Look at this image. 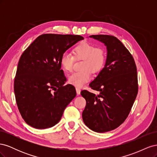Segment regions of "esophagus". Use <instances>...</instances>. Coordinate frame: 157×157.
Masks as SVG:
<instances>
[{
    "label": "esophagus",
    "instance_id": "34e87169",
    "mask_svg": "<svg viewBox=\"0 0 157 157\" xmlns=\"http://www.w3.org/2000/svg\"><path fill=\"white\" fill-rule=\"evenodd\" d=\"M76 91H77V94L78 95H80V92H81V90H80L79 88L77 87V88H76Z\"/></svg>",
    "mask_w": 157,
    "mask_h": 157
}]
</instances>
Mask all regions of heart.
<instances>
[{
    "mask_svg": "<svg viewBox=\"0 0 157 157\" xmlns=\"http://www.w3.org/2000/svg\"><path fill=\"white\" fill-rule=\"evenodd\" d=\"M73 52L75 57L68 52H64L61 55L60 63L64 70L71 71L73 69L75 58L83 60L80 67L82 71L73 73L68 77L70 84L82 87L91 79V71L96 73L103 68L107 58L106 52L102 47H96L88 42H82L75 47Z\"/></svg>",
    "mask_w": 157,
    "mask_h": 157,
    "instance_id": "1",
    "label": "heart"
}]
</instances>
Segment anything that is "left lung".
Returning <instances> with one entry per match:
<instances>
[{"label": "left lung", "mask_w": 157, "mask_h": 157, "mask_svg": "<svg viewBox=\"0 0 157 157\" xmlns=\"http://www.w3.org/2000/svg\"><path fill=\"white\" fill-rule=\"evenodd\" d=\"M107 48L105 64L90 84L98 95L82 90L86 105L82 119L90 129L103 133L113 130L124 122L138 92L137 68L130 52L117 37L91 35Z\"/></svg>", "instance_id": "8db88e82"}]
</instances>
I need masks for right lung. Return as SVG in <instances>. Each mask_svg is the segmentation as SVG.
Wrapping results in <instances>:
<instances>
[{
    "instance_id": "obj_1",
    "label": "right lung",
    "mask_w": 157,
    "mask_h": 157,
    "mask_svg": "<svg viewBox=\"0 0 157 157\" xmlns=\"http://www.w3.org/2000/svg\"><path fill=\"white\" fill-rule=\"evenodd\" d=\"M83 39L80 35L44 34L23 52L14 80V94L27 124L46 129L60 121L77 94L73 85H63L67 79L60 59L66 50Z\"/></svg>"
}]
</instances>
